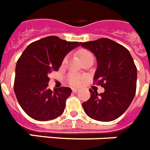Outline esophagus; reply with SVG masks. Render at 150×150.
<instances>
[{"mask_svg": "<svg viewBox=\"0 0 150 150\" xmlns=\"http://www.w3.org/2000/svg\"><path fill=\"white\" fill-rule=\"evenodd\" d=\"M72 91H73V92H74V93H76V92H78L79 91H80V89H79V88H73Z\"/></svg>", "mask_w": 150, "mask_h": 150, "instance_id": "obj_1", "label": "esophagus"}]
</instances>
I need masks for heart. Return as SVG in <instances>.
I'll use <instances>...</instances> for the list:
<instances>
[{"instance_id": "heart-1", "label": "heart", "mask_w": 150, "mask_h": 150, "mask_svg": "<svg viewBox=\"0 0 150 150\" xmlns=\"http://www.w3.org/2000/svg\"><path fill=\"white\" fill-rule=\"evenodd\" d=\"M78 56L80 57V59H81V61H83L85 59L88 58V57L93 56L91 54V52L85 50H80L78 52ZM66 61H67V58L63 59V63H65ZM83 79L82 76H78V75L69 74V76H68V82L71 85H74V86H79V85H81L83 83Z\"/></svg>"}]
</instances>
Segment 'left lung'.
<instances>
[{
  "mask_svg": "<svg viewBox=\"0 0 150 150\" xmlns=\"http://www.w3.org/2000/svg\"><path fill=\"white\" fill-rule=\"evenodd\" d=\"M97 58L94 80L105 88L98 94L90 89L91 98L82 104L90 118L111 122L120 117L133 100L136 91L137 69L130 52L123 45L107 38L81 42Z\"/></svg>",
  "mask_w": 150,
  "mask_h": 150,
  "instance_id": "obj_1",
  "label": "left lung"
}]
</instances>
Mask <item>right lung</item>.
I'll return each mask as SVG.
<instances>
[{
    "mask_svg": "<svg viewBox=\"0 0 150 150\" xmlns=\"http://www.w3.org/2000/svg\"><path fill=\"white\" fill-rule=\"evenodd\" d=\"M81 42L48 36L28 45L17 62L14 90L24 111L32 118L45 122L60 116L72 93L62 87L48 88L49 75L58 71L66 55Z\"/></svg>",
    "mask_w": 150,
    "mask_h": 150,
    "instance_id": "right-lung-1",
    "label": "right lung"
}]
</instances>
